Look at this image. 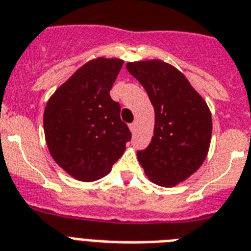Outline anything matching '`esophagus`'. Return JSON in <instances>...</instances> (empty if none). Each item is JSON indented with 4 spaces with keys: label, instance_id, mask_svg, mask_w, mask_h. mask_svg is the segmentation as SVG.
<instances>
[{
    "label": "esophagus",
    "instance_id": "obj_1",
    "mask_svg": "<svg viewBox=\"0 0 251 251\" xmlns=\"http://www.w3.org/2000/svg\"><path fill=\"white\" fill-rule=\"evenodd\" d=\"M136 125H138V122H132V124H130L129 125V127H130V131L131 132H135V130H136Z\"/></svg>",
    "mask_w": 251,
    "mask_h": 251
}]
</instances>
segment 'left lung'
<instances>
[{"instance_id":"8db88e82","label":"left lung","mask_w":251,"mask_h":251,"mask_svg":"<svg viewBox=\"0 0 251 251\" xmlns=\"http://www.w3.org/2000/svg\"><path fill=\"white\" fill-rule=\"evenodd\" d=\"M154 108L150 146L138 160L151 182L174 187L191 176L206 158L211 140L210 109L180 71L162 60L127 63Z\"/></svg>"}]
</instances>
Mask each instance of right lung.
Segmentation results:
<instances>
[{"label":"right lung","instance_id":"right-lung-1","mask_svg":"<svg viewBox=\"0 0 251 251\" xmlns=\"http://www.w3.org/2000/svg\"><path fill=\"white\" fill-rule=\"evenodd\" d=\"M122 64L116 58L87 62L56 89L45 108L50 154L81 182L105 176L131 139L129 127L120 119V104L109 95Z\"/></svg>","mask_w":251,"mask_h":251}]
</instances>
